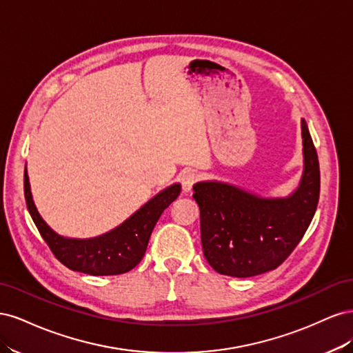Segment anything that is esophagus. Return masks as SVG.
<instances>
[{"label": "esophagus", "mask_w": 353, "mask_h": 353, "mask_svg": "<svg viewBox=\"0 0 353 353\" xmlns=\"http://www.w3.org/2000/svg\"><path fill=\"white\" fill-rule=\"evenodd\" d=\"M181 183H183V191H184V193H190V191L193 190V185L197 183V174L188 170V172H185L183 175V178H181Z\"/></svg>", "instance_id": "1"}]
</instances>
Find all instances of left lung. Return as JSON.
I'll return each mask as SVG.
<instances>
[{"instance_id":"8db88e82","label":"left lung","mask_w":353,"mask_h":353,"mask_svg":"<svg viewBox=\"0 0 353 353\" xmlns=\"http://www.w3.org/2000/svg\"><path fill=\"white\" fill-rule=\"evenodd\" d=\"M303 174L287 197H262L221 181L194 184L201 248L213 270L248 279L280 266L302 240L319 199L316 150L302 119Z\"/></svg>"}]
</instances>
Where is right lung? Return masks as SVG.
<instances>
[{
    "mask_svg": "<svg viewBox=\"0 0 353 353\" xmlns=\"http://www.w3.org/2000/svg\"><path fill=\"white\" fill-rule=\"evenodd\" d=\"M179 193L181 185L178 183L169 185L112 231L92 239H68L52 231L41 218L32 200L29 176L25 169L26 206L42 239L69 270L90 275H119L135 268L143 259L156 222Z\"/></svg>",
    "mask_w": 353,
    "mask_h": 353,
    "instance_id": "right-lung-1",
    "label": "right lung"
}]
</instances>
